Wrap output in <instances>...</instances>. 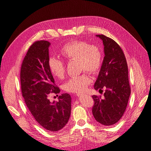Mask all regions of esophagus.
Instances as JSON below:
<instances>
[{"instance_id": "obj_1", "label": "esophagus", "mask_w": 151, "mask_h": 151, "mask_svg": "<svg viewBox=\"0 0 151 151\" xmlns=\"http://www.w3.org/2000/svg\"><path fill=\"white\" fill-rule=\"evenodd\" d=\"M76 95L77 96H81L82 95V94L81 93H77Z\"/></svg>"}]
</instances>
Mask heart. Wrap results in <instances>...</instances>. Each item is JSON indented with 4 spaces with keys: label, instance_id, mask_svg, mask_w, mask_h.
<instances>
[{
    "label": "heart",
    "instance_id": "obj_1",
    "mask_svg": "<svg viewBox=\"0 0 151 151\" xmlns=\"http://www.w3.org/2000/svg\"><path fill=\"white\" fill-rule=\"evenodd\" d=\"M60 54L65 60L77 61L78 70L87 71L91 74L97 73L101 67L102 53L96 45H91L84 41L74 40L67 43L60 50ZM48 67L54 77L58 79L64 78L66 72L64 62L60 59L51 57ZM91 83V79L86 72L71 77L63 84L67 92L80 93L84 91Z\"/></svg>",
    "mask_w": 151,
    "mask_h": 151
}]
</instances>
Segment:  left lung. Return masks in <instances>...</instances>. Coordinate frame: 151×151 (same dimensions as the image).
I'll return each instance as SVG.
<instances>
[{
	"label": "left lung",
	"mask_w": 151,
	"mask_h": 151,
	"mask_svg": "<svg viewBox=\"0 0 151 151\" xmlns=\"http://www.w3.org/2000/svg\"><path fill=\"white\" fill-rule=\"evenodd\" d=\"M103 41L104 57L96 81V90L106 88L104 98L93 95L92 112L102 125L115 124L124 114L130 95L129 72L125 55L116 42L103 35H96Z\"/></svg>",
	"instance_id": "8db88e82"
}]
</instances>
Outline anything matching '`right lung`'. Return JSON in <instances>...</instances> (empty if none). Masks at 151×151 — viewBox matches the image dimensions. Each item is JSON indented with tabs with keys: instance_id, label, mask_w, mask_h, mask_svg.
<instances>
[{
	"instance_id": "obj_1",
	"label": "right lung",
	"mask_w": 151,
	"mask_h": 151,
	"mask_svg": "<svg viewBox=\"0 0 151 151\" xmlns=\"http://www.w3.org/2000/svg\"><path fill=\"white\" fill-rule=\"evenodd\" d=\"M50 45L45 40L31 45L22 63L20 79L22 97L35 119L47 130L57 132L69 120L71 96L62 94L58 101L53 103L48 99L50 93L58 94L60 91L49 69Z\"/></svg>"
}]
</instances>
